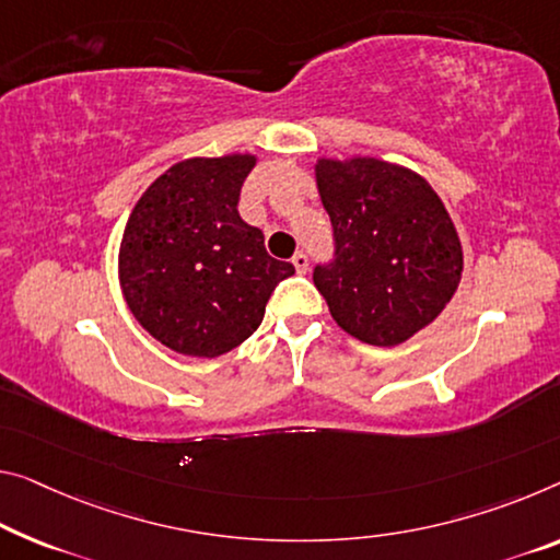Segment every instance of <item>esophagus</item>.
I'll list each match as a JSON object with an SVG mask.
<instances>
[{"mask_svg": "<svg viewBox=\"0 0 560 560\" xmlns=\"http://www.w3.org/2000/svg\"><path fill=\"white\" fill-rule=\"evenodd\" d=\"M292 265H295V270H298L300 275H305V272H307V265H310V260H307V255H303V253H298L295 257H292Z\"/></svg>", "mask_w": 560, "mask_h": 560, "instance_id": "esophagus-1", "label": "esophagus"}]
</instances>
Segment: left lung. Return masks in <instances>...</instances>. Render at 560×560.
I'll return each instance as SVG.
<instances>
[{
	"label": "left lung",
	"instance_id": "8db88e82",
	"mask_svg": "<svg viewBox=\"0 0 560 560\" xmlns=\"http://www.w3.org/2000/svg\"><path fill=\"white\" fill-rule=\"evenodd\" d=\"M313 170L335 232V262L315 268V288L352 338L400 346L458 290V230L428 179L398 162L352 154L317 158Z\"/></svg>",
	"mask_w": 560,
	"mask_h": 560
}]
</instances>
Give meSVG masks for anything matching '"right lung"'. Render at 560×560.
Wrapping results in <instances>:
<instances>
[{"label":"right lung","mask_w":560,"mask_h":560,"mask_svg":"<svg viewBox=\"0 0 560 560\" xmlns=\"http://www.w3.org/2000/svg\"><path fill=\"white\" fill-rule=\"evenodd\" d=\"M257 154L175 162L142 192L117 255L135 320L190 358L225 355L260 328L272 288L295 268L265 253L262 232L237 214Z\"/></svg>","instance_id":"add662e5"}]
</instances>
